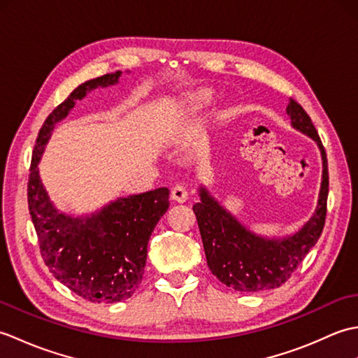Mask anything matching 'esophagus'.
I'll return each mask as SVG.
<instances>
[{
	"label": "esophagus",
	"mask_w": 358,
	"mask_h": 358,
	"mask_svg": "<svg viewBox=\"0 0 358 358\" xmlns=\"http://www.w3.org/2000/svg\"><path fill=\"white\" fill-rule=\"evenodd\" d=\"M187 191L185 189V186H180V185H177L175 186L172 191H171V199L173 200V201H177V203H185L186 200H187Z\"/></svg>",
	"instance_id": "1"
}]
</instances>
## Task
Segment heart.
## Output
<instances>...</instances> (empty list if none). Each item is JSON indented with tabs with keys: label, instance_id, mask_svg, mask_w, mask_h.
Segmentation results:
<instances>
[{
	"label": "heart",
	"instance_id": "obj_1",
	"mask_svg": "<svg viewBox=\"0 0 358 358\" xmlns=\"http://www.w3.org/2000/svg\"><path fill=\"white\" fill-rule=\"evenodd\" d=\"M212 92L208 89H199L194 92H189L180 103V108L185 113H196L203 108H206L212 101Z\"/></svg>",
	"mask_w": 358,
	"mask_h": 358
}]
</instances>
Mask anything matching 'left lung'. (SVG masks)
Returning a JSON list of instances; mask_svg holds the SVG:
<instances>
[{"mask_svg":"<svg viewBox=\"0 0 358 358\" xmlns=\"http://www.w3.org/2000/svg\"><path fill=\"white\" fill-rule=\"evenodd\" d=\"M286 113L291 126L313 138L322 154V183L314 214L299 231L285 237H263L238 222L206 187L199 189L200 203L194 204L204 254L212 273L227 287L240 292H260L280 287L315 246L326 218L329 191L328 159L309 115L299 103L289 101Z\"/></svg>","mask_w":358,"mask_h":358,"instance_id":"left-lung-1","label":"left lung"}]
</instances>
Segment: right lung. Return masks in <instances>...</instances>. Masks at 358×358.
Segmentation results:
<instances>
[{"instance_id":"1","label":"right lung","mask_w":358,"mask_h":358,"mask_svg":"<svg viewBox=\"0 0 358 358\" xmlns=\"http://www.w3.org/2000/svg\"><path fill=\"white\" fill-rule=\"evenodd\" d=\"M121 71L83 83L57 106L40 129L27 183L29 212L45 266L59 283L92 303H117L138 289L148 243L169 208V189L118 196L100 210L69 215L57 209L40 177L38 163L55 124L96 87L117 85Z\"/></svg>"}]
</instances>
